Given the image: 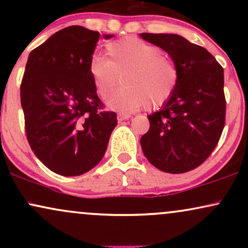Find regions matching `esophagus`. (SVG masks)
Masks as SVG:
<instances>
[{"mask_svg":"<svg viewBox=\"0 0 248 248\" xmlns=\"http://www.w3.org/2000/svg\"><path fill=\"white\" fill-rule=\"evenodd\" d=\"M130 118V115H128V114H118V121L119 122H122V121H124V120H128V119Z\"/></svg>","mask_w":248,"mask_h":248,"instance_id":"obj_1","label":"esophagus"}]
</instances>
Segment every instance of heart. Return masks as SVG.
Returning a JSON list of instances; mask_svg holds the SVG:
<instances>
[{"mask_svg":"<svg viewBox=\"0 0 248 248\" xmlns=\"http://www.w3.org/2000/svg\"><path fill=\"white\" fill-rule=\"evenodd\" d=\"M107 59L93 56L88 73L96 92L107 98L122 79V86L110 95L107 106L122 113L144 107L155 108L172 95L178 82V70L158 46L136 37H124L106 45Z\"/></svg>","mask_w":248,"mask_h":248,"instance_id":"obj_1","label":"heart"}]
</instances>
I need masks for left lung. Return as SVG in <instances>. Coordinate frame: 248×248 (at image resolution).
Listing matches in <instances>:
<instances>
[{
  "label": "left lung",
  "mask_w": 248,
  "mask_h": 248,
  "mask_svg": "<svg viewBox=\"0 0 248 248\" xmlns=\"http://www.w3.org/2000/svg\"><path fill=\"white\" fill-rule=\"evenodd\" d=\"M164 50L178 70V82L161 109L148 115L141 138L147 160L169 173L201 166L217 146L225 124L224 70L204 47L175 33H140Z\"/></svg>",
  "instance_id": "8db88e82"
}]
</instances>
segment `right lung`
<instances>
[{
  "label": "right lung",
  "mask_w": 248,
  "mask_h": 248,
  "mask_svg": "<svg viewBox=\"0 0 248 248\" xmlns=\"http://www.w3.org/2000/svg\"><path fill=\"white\" fill-rule=\"evenodd\" d=\"M100 33L72 25L30 52L21 84L25 132L38 160L62 176L93 169L118 120L104 105L88 73ZM113 35H104L105 39Z\"/></svg>",
  "instance_id": "add662e5"
}]
</instances>
